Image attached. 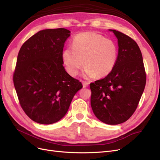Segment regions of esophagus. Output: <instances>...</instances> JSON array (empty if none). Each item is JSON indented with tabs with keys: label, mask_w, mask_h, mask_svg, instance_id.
I'll use <instances>...</instances> for the list:
<instances>
[{
	"label": "esophagus",
	"mask_w": 160,
	"mask_h": 160,
	"mask_svg": "<svg viewBox=\"0 0 160 160\" xmlns=\"http://www.w3.org/2000/svg\"><path fill=\"white\" fill-rule=\"evenodd\" d=\"M82 85H83V87L84 88H87L88 85H89V83L88 82H84L82 83Z\"/></svg>",
	"instance_id": "obj_1"
}]
</instances>
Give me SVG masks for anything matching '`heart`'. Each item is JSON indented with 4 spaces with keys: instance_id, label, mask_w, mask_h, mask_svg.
Wrapping results in <instances>:
<instances>
[{
    "instance_id": "1",
    "label": "heart",
    "mask_w": 160,
    "mask_h": 160,
    "mask_svg": "<svg viewBox=\"0 0 160 160\" xmlns=\"http://www.w3.org/2000/svg\"><path fill=\"white\" fill-rule=\"evenodd\" d=\"M72 45V48H65L62 53L63 64L72 76H77L84 64V78H102L110 74L116 65L118 49L115 43L96 32L76 35Z\"/></svg>"
}]
</instances>
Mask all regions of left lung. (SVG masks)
I'll use <instances>...</instances> for the list:
<instances>
[{
    "instance_id": "1",
    "label": "left lung",
    "mask_w": 160,
    "mask_h": 160,
    "mask_svg": "<svg viewBox=\"0 0 160 160\" xmlns=\"http://www.w3.org/2000/svg\"><path fill=\"white\" fill-rule=\"evenodd\" d=\"M108 30L117 38V60L110 74L90 84V104L100 121L118 125L135 111L144 91L146 75L138 45L121 32Z\"/></svg>"
}]
</instances>
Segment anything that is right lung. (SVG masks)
Wrapping results in <instances>:
<instances>
[{"label":"right lung","mask_w":160,"mask_h":160,"mask_svg":"<svg viewBox=\"0 0 160 160\" xmlns=\"http://www.w3.org/2000/svg\"><path fill=\"white\" fill-rule=\"evenodd\" d=\"M70 31L64 28L39 31L22 45L13 82L22 108L33 121L43 125L65 116L82 84L68 74L62 53Z\"/></svg>","instance_id":"right-lung-1"}]
</instances>
